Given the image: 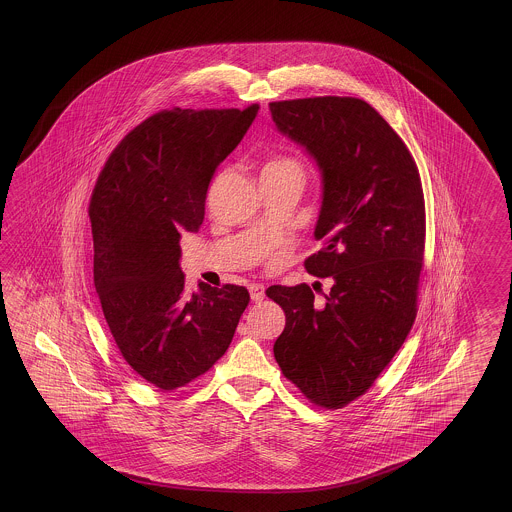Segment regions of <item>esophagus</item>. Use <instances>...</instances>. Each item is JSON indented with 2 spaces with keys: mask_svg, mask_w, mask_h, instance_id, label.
<instances>
[{
  "mask_svg": "<svg viewBox=\"0 0 512 512\" xmlns=\"http://www.w3.org/2000/svg\"><path fill=\"white\" fill-rule=\"evenodd\" d=\"M249 291H251L252 302H261L265 298V287L261 283H251Z\"/></svg>",
  "mask_w": 512,
  "mask_h": 512,
  "instance_id": "34e87169",
  "label": "esophagus"
}]
</instances>
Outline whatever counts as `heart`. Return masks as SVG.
Segmentation results:
<instances>
[{
    "instance_id": "heart-1",
    "label": "heart",
    "mask_w": 512,
    "mask_h": 512,
    "mask_svg": "<svg viewBox=\"0 0 512 512\" xmlns=\"http://www.w3.org/2000/svg\"><path fill=\"white\" fill-rule=\"evenodd\" d=\"M263 174L296 175V177L304 179V168H302L298 159L289 157V155H280V157H274L269 163L265 164Z\"/></svg>"
}]
</instances>
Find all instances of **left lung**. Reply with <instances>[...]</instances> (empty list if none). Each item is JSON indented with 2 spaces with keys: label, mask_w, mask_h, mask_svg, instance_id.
Segmentation results:
<instances>
[{
  "label": "left lung",
  "mask_w": 512,
  "mask_h": 512,
  "mask_svg": "<svg viewBox=\"0 0 512 512\" xmlns=\"http://www.w3.org/2000/svg\"><path fill=\"white\" fill-rule=\"evenodd\" d=\"M269 109L322 170V249L304 267L333 278L322 300L307 283L265 291L285 313L274 359L309 403L338 410L370 390L414 326L425 267L421 175L397 131L362 98H294Z\"/></svg>",
  "instance_id": "obj_1"
}]
</instances>
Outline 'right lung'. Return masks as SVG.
I'll list each match as a JSON object with an SVG mask.
<instances>
[{"mask_svg": "<svg viewBox=\"0 0 512 512\" xmlns=\"http://www.w3.org/2000/svg\"><path fill=\"white\" fill-rule=\"evenodd\" d=\"M245 109H163L115 146L89 201L93 276L122 359L163 392L207 373L229 349L249 291L185 293L181 232L205 219L208 185L249 130Z\"/></svg>", "mask_w": 512, "mask_h": 512, "instance_id": "1", "label": "right lung"}]
</instances>
